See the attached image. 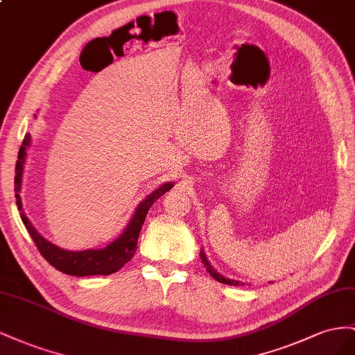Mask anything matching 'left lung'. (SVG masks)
I'll list each match as a JSON object with an SVG mask.
<instances>
[{
	"instance_id": "left-lung-1",
	"label": "left lung",
	"mask_w": 355,
	"mask_h": 355,
	"mask_svg": "<svg viewBox=\"0 0 355 355\" xmlns=\"http://www.w3.org/2000/svg\"><path fill=\"white\" fill-rule=\"evenodd\" d=\"M200 254H202V261H204V265L207 266V270L211 273V277H214V279H217L218 282H223V284H227V286H239V281H235V279H227V278H225V277H221L218 272H216L214 269H212V266H211L209 263H208L207 257L204 256V252L200 251ZM242 286H244V284H242Z\"/></svg>"
}]
</instances>
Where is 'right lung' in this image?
Wrapping results in <instances>:
<instances>
[{
    "label": "right lung",
    "instance_id": "right-lung-1",
    "mask_svg": "<svg viewBox=\"0 0 355 355\" xmlns=\"http://www.w3.org/2000/svg\"><path fill=\"white\" fill-rule=\"evenodd\" d=\"M29 135H25L22 147L19 150L17 162H16V175H15V191H16V204L17 209L20 211V218H22L26 230L31 235L35 247L38 248L40 254H42L50 265L56 268L58 270L68 273V275L76 277H86V275H110V273L117 272L120 268H123L126 263L134 257L138 244L139 232L143 229L144 220L150 207L155 202L165 195L168 190L172 189V183H166L153 191L146 200H143L137 208L135 214L128 225L123 235L117 238L114 242L103 250H85V251H67L59 248L53 244H50L38 232L34 226L29 223L26 216L22 211V204H20V181H22V171L25 164V155H26V146L29 144Z\"/></svg>",
    "mask_w": 355,
    "mask_h": 355
}]
</instances>
